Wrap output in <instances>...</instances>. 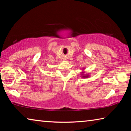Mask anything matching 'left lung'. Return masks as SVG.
I'll list each match as a JSON object with an SVG mask.
<instances>
[{"label":"left lung","mask_w":131,"mask_h":131,"mask_svg":"<svg viewBox=\"0 0 131 131\" xmlns=\"http://www.w3.org/2000/svg\"><path fill=\"white\" fill-rule=\"evenodd\" d=\"M85 68H83L81 69V72L80 73V74H81V77L83 79H87L88 77H90V74H85V72H84V70H85Z\"/></svg>","instance_id":"obj_1"}]
</instances>
